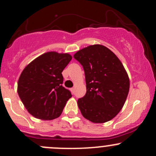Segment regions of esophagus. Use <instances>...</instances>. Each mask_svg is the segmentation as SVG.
I'll return each mask as SVG.
<instances>
[{"mask_svg":"<svg viewBox=\"0 0 156 156\" xmlns=\"http://www.w3.org/2000/svg\"><path fill=\"white\" fill-rule=\"evenodd\" d=\"M71 92H72V93L73 94H74V92H75V88H71Z\"/></svg>","mask_w":156,"mask_h":156,"instance_id":"1","label":"esophagus"}]
</instances>
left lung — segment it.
Wrapping results in <instances>:
<instances>
[{
    "mask_svg": "<svg viewBox=\"0 0 156 156\" xmlns=\"http://www.w3.org/2000/svg\"><path fill=\"white\" fill-rule=\"evenodd\" d=\"M73 57L85 73L87 92L78 100L82 115L94 123L112 119L120 112L129 92V78L122 62L101 44L83 48Z\"/></svg>",
    "mask_w": 156,
    "mask_h": 156,
    "instance_id": "8db88e82",
    "label": "left lung"
}]
</instances>
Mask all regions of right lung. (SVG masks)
Here are the masks:
<instances>
[{"label": "right lung", "instance_id": "1", "mask_svg": "<svg viewBox=\"0 0 156 156\" xmlns=\"http://www.w3.org/2000/svg\"><path fill=\"white\" fill-rule=\"evenodd\" d=\"M72 59L67 53L48 52L23 69L17 92L28 112L37 119L51 120L62 114L70 91L62 86V73Z\"/></svg>", "mask_w": 156, "mask_h": 156}]
</instances>
